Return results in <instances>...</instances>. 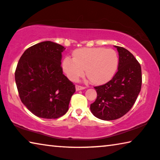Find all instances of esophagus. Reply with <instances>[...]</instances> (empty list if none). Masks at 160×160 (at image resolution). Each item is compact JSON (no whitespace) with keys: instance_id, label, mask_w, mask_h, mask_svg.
<instances>
[{"instance_id":"1","label":"esophagus","mask_w":160,"mask_h":160,"mask_svg":"<svg viewBox=\"0 0 160 160\" xmlns=\"http://www.w3.org/2000/svg\"><path fill=\"white\" fill-rule=\"evenodd\" d=\"M75 88H76V90H80L85 89V86H81V85H76Z\"/></svg>"}]
</instances>
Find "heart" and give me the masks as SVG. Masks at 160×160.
<instances>
[{
  "instance_id": "1",
  "label": "heart",
  "mask_w": 160,
  "mask_h": 160,
  "mask_svg": "<svg viewBox=\"0 0 160 160\" xmlns=\"http://www.w3.org/2000/svg\"><path fill=\"white\" fill-rule=\"evenodd\" d=\"M118 66L117 52L112 49L83 48L76 50L73 59L66 57L62 67L67 76L75 81L84 74L93 83H103L114 75Z\"/></svg>"
}]
</instances>
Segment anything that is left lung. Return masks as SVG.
Instances as JSON below:
<instances>
[{
    "mask_svg": "<svg viewBox=\"0 0 160 160\" xmlns=\"http://www.w3.org/2000/svg\"><path fill=\"white\" fill-rule=\"evenodd\" d=\"M118 52V71L106 84L95 86L97 98L90 104L92 113L104 121L116 120L130 111L142 88V68L127 49L115 46Z\"/></svg>",
    "mask_w": 160,
    "mask_h": 160,
    "instance_id": "1",
    "label": "left lung"
}]
</instances>
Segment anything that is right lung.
<instances>
[{
	"label": "right lung",
	"instance_id": "right-lung-1",
	"mask_svg": "<svg viewBox=\"0 0 160 160\" xmlns=\"http://www.w3.org/2000/svg\"><path fill=\"white\" fill-rule=\"evenodd\" d=\"M65 48L46 41L28 48L19 59L15 80L20 99L33 114L57 118L68 111L75 86L62 72V52Z\"/></svg>",
	"mask_w": 160,
	"mask_h": 160
}]
</instances>
